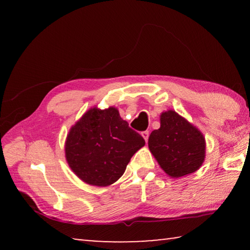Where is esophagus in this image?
I'll list each match as a JSON object with an SVG mask.
<instances>
[{
  "label": "esophagus",
  "instance_id": "esophagus-1",
  "mask_svg": "<svg viewBox=\"0 0 250 250\" xmlns=\"http://www.w3.org/2000/svg\"><path fill=\"white\" fill-rule=\"evenodd\" d=\"M141 135L143 137V139L147 142V139H149V131H142Z\"/></svg>",
  "mask_w": 250,
  "mask_h": 250
}]
</instances>
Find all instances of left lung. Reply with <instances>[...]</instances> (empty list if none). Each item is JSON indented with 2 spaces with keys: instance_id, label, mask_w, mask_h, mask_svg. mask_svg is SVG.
<instances>
[{
  "instance_id": "obj_1",
  "label": "left lung",
  "mask_w": 250,
  "mask_h": 250,
  "mask_svg": "<svg viewBox=\"0 0 250 250\" xmlns=\"http://www.w3.org/2000/svg\"><path fill=\"white\" fill-rule=\"evenodd\" d=\"M160 122L147 145L162 170L174 179L197 171L205 160L204 135L173 110L161 113Z\"/></svg>"
}]
</instances>
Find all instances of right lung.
<instances>
[{"instance_id": "obj_1", "label": "right lung", "mask_w": 250, "mask_h": 250, "mask_svg": "<svg viewBox=\"0 0 250 250\" xmlns=\"http://www.w3.org/2000/svg\"><path fill=\"white\" fill-rule=\"evenodd\" d=\"M145 139L121 119L115 107L91 108L71 126L65 143L67 163L84 183L108 186L124 174Z\"/></svg>"}]
</instances>
